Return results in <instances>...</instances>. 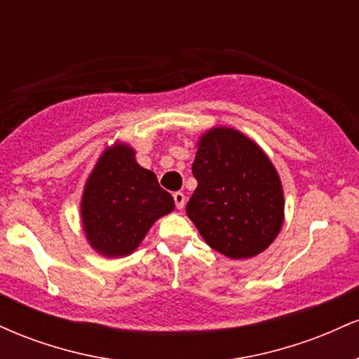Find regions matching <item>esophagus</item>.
<instances>
[{"mask_svg":"<svg viewBox=\"0 0 359 359\" xmlns=\"http://www.w3.org/2000/svg\"><path fill=\"white\" fill-rule=\"evenodd\" d=\"M174 201H175V205L177 209H182L185 205V196L182 192H175L174 194Z\"/></svg>","mask_w":359,"mask_h":359,"instance_id":"esophagus-1","label":"esophagus"}]
</instances>
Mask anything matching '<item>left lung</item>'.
I'll list each match as a JSON object with an SVG mask.
<instances>
[{"label":"left lung","instance_id":"obj_1","mask_svg":"<svg viewBox=\"0 0 359 359\" xmlns=\"http://www.w3.org/2000/svg\"><path fill=\"white\" fill-rule=\"evenodd\" d=\"M192 174L197 189L189 219L212 250L233 259L265 251L285 219L283 187L269 155L229 126H214L197 142Z\"/></svg>","mask_w":359,"mask_h":359}]
</instances>
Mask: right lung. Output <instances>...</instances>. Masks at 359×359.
Returning <instances> with one entry per match:
<instances>
[{"mask_svg":"<svg viewBox=\"0 0 359 359\" xmlns=\"http://www.w3.org/2000/svg\"><path fill=\"white\" fill-rule=\"evenodd\" d=\"M137 151L114 142L102 151L86 180L81 221L86 240L106 258L128 257L138 248L154 222L174 211V197L156 175L135 158Z\"/></svg>","mask_w":359,"mask_h":359,"instance_id":"obj_1","label":"right lung"}]
</instances>
